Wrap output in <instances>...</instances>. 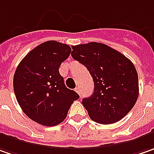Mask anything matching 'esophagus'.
Masks as SVG:
<instances>
[{"label": "esophagus", "instance_id": "1", "mask_svg": "<svg viewBox=\"0 0 154 154\" xmlns=\"http://www.w3.org/2000/svg\"><path fill=\"white\" fill-rule=\"evenodd\" d=\"M75 90H76V92H77L79 96H81V90H80V88H79V87H77V88L75 89Z\"/></svg>", "mask_w": 154, "mask_h": 154}]
</instances>
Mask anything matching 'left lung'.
Here are the masks:
<instances>
[{
    "instance_id": "1",
    "label": "left lung",
    "mask_w": 154,
    "mask_h": 154,
    "mask_svg": "<svg viewBox=\"0 0 154 154\" xmlns=\"http://www.w3.org/2000/svg\"><path fill=\"white\" fill-rule=\"evenodd\" d=\"M72 57L88 69L94 93L83 99L91 120L100 124L119 122L133 109L139 96L138 74L130 60L97 42L71 46Z\"/></svg>"
}]
</instances>
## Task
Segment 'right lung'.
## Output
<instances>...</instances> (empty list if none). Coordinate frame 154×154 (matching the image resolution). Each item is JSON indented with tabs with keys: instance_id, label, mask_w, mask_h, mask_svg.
Instances as JSON below:
<instances>
[{
	"instance_id": "1",
	"label": "right lung",
	"mask_w": 154,
	"mask_h": 154,
	"mask_svg": "<svg viewBox=\"0 0 154 154\" xmlns=\"http://www.w3.org/2000/svg\"><path fill=\"white\" fill-rule=\"evenodd\" d=\"M68 45L50 40L26 54L14 76V90L23 112L35 122L51 127L64 122L79 98L66 88L59 66L70 56Z\"/></svg>"
}]
</instances>
